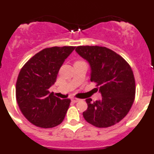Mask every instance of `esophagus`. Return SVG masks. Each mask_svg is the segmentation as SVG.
<instances>
[{
	"mask_svg": "<svg viewBox=\"0 0 154 154\" xmlns=\"http://www.w3.org/2000/svg\"><path fill=\"white\" fill-rule=\"evenodd\" d=\"M72 101L73 103H77V102L79 101V99H76V98H72Z\"/></svg>",
	"mask_w": 154,
	"mask_h": 154,
	"instance_id": "esophagus-1",
	"label": "esophagus"
}]
</instances>
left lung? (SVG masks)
<instances>
[{
    "label": "left lung",
    "instance_id": "1",
    "mask_svg": "<svg viewBox=\"0 0 154 154\" xmlns=\"http://www.w3.org/2000/svg\"><path fill=\"white\" fill-rule=\"evenodd\" d=\"M76 52L91 66V82L96 84L102 99H86L88 108L82 115L92 126L106 128L127 115L134 102L135 79L130 65L122 56L102 46H78Z\"/></svg>",
    "mask_w": 154,
    "mask_h": 154
}]
</instances>
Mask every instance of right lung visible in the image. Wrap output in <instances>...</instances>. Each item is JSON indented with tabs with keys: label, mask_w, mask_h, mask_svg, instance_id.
<instances>
[{
	"label": "right lung",
	"mask_w": 154,
	"mask_h": 154,
	"mask_svg": "<svg viewBox=\"0 0 154 154\" xmlns=\"http://www.w3.org/2000/svg\"><path fill=\"white\" fill-rule=\"evenodd\" d=\"M74 46L46 48L21 68L16 82V100L24 116L35 126L52 128L62 123L70 105L50 93L64 61Z\"/></svg>",
	"instance_id": "right-lung-1"
}]
</instances>
